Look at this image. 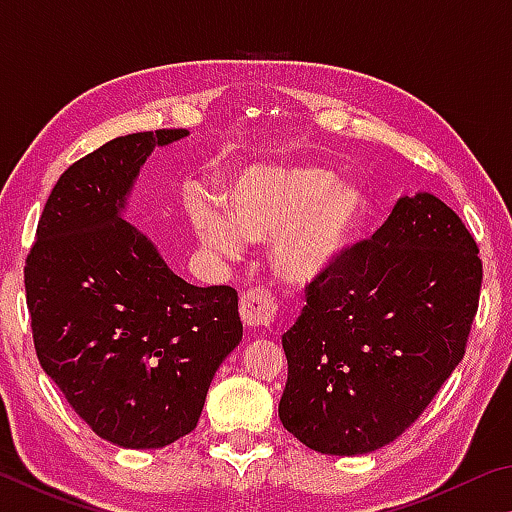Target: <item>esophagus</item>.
I'll list each match as a JSON object with an SVG mask.
<instances>
[{"instance_id": "34e87169", "label": "esophagus", "mask_w": 512, "mask_h": 512, "mask_svg": "<svg viewBox=\"0 0 512 512\" xmlns=\"http://www.w3.org/2000/svg\"><path fill=\"white\" fill-rule=\"evenodd\" d=\"M239 311H241V320H244L248 327L266 329L275 323L277 311H280V302H277V298L273 296V291H268L264 287H255L241 293Z\"/></svg>"}]
</instances>
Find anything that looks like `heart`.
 <instances>
[{"label": "heart", "instance_id": "1", "mask_svg": "<svg viewBox=\"0 0 512 512\" xmlns=\"http://www.w3.org/2000/svg\"><path fill=\"white\" fill-rule=\"evenodd\" d=\"M230 221L198 210L194 228L214 253L235 257L241 237H273L275 273L307 282L339 262L366 216L361 189L336 183L323 164H253L239 173L225 196Z\"/></svg>", "mask_w": 512, "mask_h": 512}]
</instances>
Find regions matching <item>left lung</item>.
Returning a JSON list of instances; mask_svg holds the SVG:
<instances>
[{"label": "left lung", "mask_w": 512, "mask_h": 512, "mask_svg": "<svg viewBox=\"0 0 512 512\" xmlns=\"http://www.w3.org/2000/svg\"><path fill=\"white\" fill-rule=\"evenodd\" d=\"M483 264L458 214L404 196L370 239L305 284L282 348L280 420L320 454H368L420 418L461 363Z\"/></svg>", "instance_id": "1"}]
</instances>
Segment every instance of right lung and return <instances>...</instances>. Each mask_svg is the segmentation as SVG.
Returning a JSON list of instances; mask_svg holds the SVG:
<instances>
[{
  "instance_id": "obj_1",
  "label": "right lung",
  "mask_w": 512,
  "mask_h": 512,
  "mask_svg": "<svg viewBox=\"0 0 512 512\" xmlns=\"http://www.w3.org/2000/svg\"><path fill=\"white\" fill-rule=\"evenodd\" d=\"M185 128L99 146L58 178L24 264L42 370L97 436L158 449L196 429L207 388L241 341L232 287H194L121 219L137 171Z\"/></svg>"
}]
</instances>
